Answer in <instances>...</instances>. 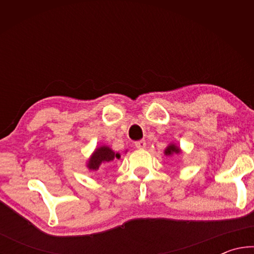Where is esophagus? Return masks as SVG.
I'll list each match as a JSON object with an SVG mask.
<instances>
[{"mask_svg":"<svg viewBox=\"0 0 254 254\" xmlns=\"http://www.w3.org/2000/svg\"><path fill=\"white\" fill-rule=\"evenodd\" d=\"M145 145H147L145 140H140V141H136V142H135V147L137 149H144Z\"/></svg>","mask_w":254,"mask_h":254,"instance_id":"1","label":"esophagus"}]
</instances>
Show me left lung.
Segmentation results:
<instances>
[{
  "label": "left lung",
  "mask_w": 254,
  "mask_h": 254,
  "mask_svg": "<svg viewBox=\"0 0 254 254\" xmlns=\"http://www.w3.org/2000/svg\"><path fill=\"white\" fill-rule=\"evenodd\" d=\"M180 152H182V149H180V147H178L176 143H169L165 149V151H163V153H165L166 156H169V157L174 156V154H179Z\"/></svg>",
  "instance_id": "1"
}]
</instances>
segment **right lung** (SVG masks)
<instances>
[{
  "label": "right lung",
  "mask_w": 254,
  "mask_h": 254,
  "mask_svg": "<svg viewBox=\"0 0 254 254\" xmlns=\"http://www.w3.org/2000/svg\"><path fill=\"white\" fill-rule=\"evenodd\" d=\"M127 152V150L124 151V153ZM120 158H121V154L119 152H114L109 145L103 144L94 150L91 157L88 158L87 161H86V167H87V169L91 171H97L101 168L102 165H105L107 162H112L115 160V159Z\"/></svg>",
  "instance_id": "1"
}]
</instances>
